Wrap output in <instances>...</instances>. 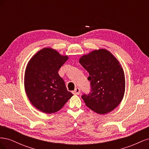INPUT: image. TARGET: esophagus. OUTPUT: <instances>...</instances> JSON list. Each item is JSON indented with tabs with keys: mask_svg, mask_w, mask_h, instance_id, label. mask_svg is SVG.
Instances as JSON below:
<instances>
[{
	"mask_svg": "<svg viewBox=\"0 0 149 149\" xmlns=\"http://www.w3.org/2000/svg\"><path fill=\"white\" fill-rule=\"evenodd\" d=\"M80 91H81V90H80V89L79 88H76L74 91H73V94H76V95H78V94H79V93H80Z\"/></svg>",
	"mask_w": 149,
	"mask_h": 149,
	"instance_id": "obj_1",
	"label": "esophagus"
}]
</instances>
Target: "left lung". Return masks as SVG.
I'll use <instances>...</instances> for the list:
<instances>
[{
    "instance_id": "left-lung-1",
    "label": "left lung",
    "mask_w": 149,
    "mask_h": 149,
    "mask_svg": "<svg viewBox=\"0 0 149 149\" xmlns=\"http://www.w3.org/2000/svg\"><path fill=\"white\" fill-rule=\"evenodd\" d=\"M89 73L91 91L81 97L89 109L100 114L118 106L125 92L124 73L119 61L104 49L94 50L79 60Z\"/></svg>"
}]
</instances>
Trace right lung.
Segmentation results:
<instances>
[{
	"instance_id": "1",
	"label": "right lung",
	"mask_w": 149,
	"mask_h": 149,
	"mask_svg": "<svg viewBox=\"0 0 149 149\" xmlns=\"http://www.w3.org/2000/svg\"><path fill=\"white\" fill-rule=\"evenodd\" d=\"M55 49L43 48L31 58L25 73V88L31 104L45 113L61 109L73 95L58 70L68 60Z\"/></svg>"
}]
</instances>
